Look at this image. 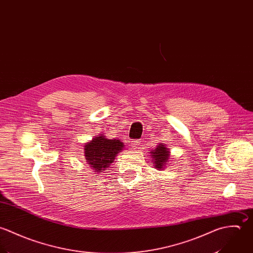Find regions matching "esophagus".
<instances>
[{"mask_svg":"<svg viewBox=\"0 0 253 253\" xmlns=\"http://www.w3.org/2000/svg\"><path fill=\"white\" fill-rule=\"evenodd\" d=\"M140 144H141V141H139V140H133V141L131 142V145H132L133 148H135V149H137Z\"/></svg>","mask_w":253,"mask_h":253,"instance_id":"obj_1","label":"esophagus"}]
</instances>
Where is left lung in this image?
Returning <instances> with one entry per match:
<instances>
[{"instance_id":"1","label":"left lung","mask_w":253,"mask_h":253,"mask_svg":"<svg viewBox=\"0 0 253 253\" xmlns=\"http://www.w3.org/2000/svg\"><path fill=\"white\" fill-rule=\"evenodd\" d=\"M151 156L152 157V164H153L154 168L163 170L164 167L168 164L170 159V152L166 148L165 145L162 143L158 144V146L155 148V150L151 151Z\"/></svg>"}]
</instances>
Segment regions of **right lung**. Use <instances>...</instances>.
<instances>
[{
    "mask_svg": "<svg viewBox=\"0 0 253 253\" xmlns=\"http://www.w3.org/2000/svg\"><path fill=\"white\" fill-rule=\"evenodd\" d=\"M123 149L124 145L119 139L110 140L99 135L84 145V155L88 165L100 173L114 161L115 156Z\"/></svg>",
    "mask_w": 253,
    "mask_h": 253,
    "instance_id": "1",
    "label": "right lung"
}]
</instances>
